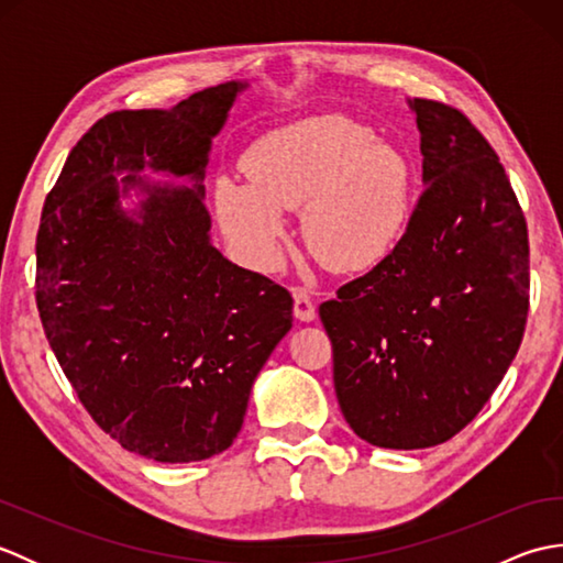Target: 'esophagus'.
Returning <instances> with one entry per match:
<instances>
[{
    "mask_svg": "<svg viewBox=\"0 0 563 563\" xmlns=\"http://www.w3.org/2000/svg\"><path fill=\"white\" fill-rule=\"evenodd\" d=\"M292 300H295V317L297 319L312 321L317 317L312 295H309L305 288H292Z\"/></svg>",
    "mask_w": 563,
    "mask_h": 563,
    "instance_id": "1",
    "label": "esophagus"
}]
</instances>
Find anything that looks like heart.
<instances>
[{"mask_svg":"<svg viewBox=\"0 0 563 563\" xmlns=\"http://www.w3.org/2000/svg\"><path fill=\"white\" fill-rule=\"evenodd\" d=\"M249 184L222 176L214 208L249 266L280 258V210L302 208V236L336 273L379 266L399 246L413 212V166L401 150L345 115H317L258 137L244 157Z\"/></svg>","mask_w":563,"mask_h":563,"instance_id":"heart-1","label":"heart"}]
</instances>
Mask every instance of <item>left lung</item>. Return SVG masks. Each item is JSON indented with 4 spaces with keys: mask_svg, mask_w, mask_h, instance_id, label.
<instances>
[{
    "mask_svg": "<svg viewBox=\"0 0 563 563\" xmlns=\"http://www.w3.org/2000/svg\"><path fill=\"white\" fill-rule=\"evenodd\" d=\"M409 106L426 186L409 230L319 307L343 418L389 450L440 445L484 409L530 307L528 224L494 147L457 109Z\"/></svg>",
    "mask_w": 563,
    "mask_h": 563,
    "instance_id": "1",
    "label": "left lung"
}]
</instances>
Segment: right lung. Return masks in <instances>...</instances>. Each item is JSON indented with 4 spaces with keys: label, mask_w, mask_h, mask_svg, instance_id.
<instances>
[{
    "label": "right lung",
    "mask_w": 563,
    "mask_h": 563,
    "mask_svg": "<svg viewBox=\"0 0 563 563\" xmlns=\"http://www.w3.org/2000/svg\"><path fill=\"white\" fill-rule=\"evenodd\" d=\"M244 89L224 81L172 111L103 115L43 206L35 302L47 343L99 428L154 462L230 448L251 385L292 329L290 292L210 244L202 178ZM145 168L195 186L154 185ZM130 189L143 200L123 211Z\"/></svg>",
    "instance_id": "right-lung-1"
}]
</instances>
